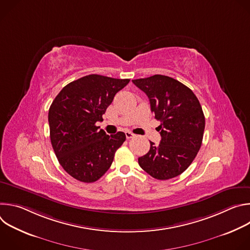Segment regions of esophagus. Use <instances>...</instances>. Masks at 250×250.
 <instances>
[{
  "instance_id": "1",
  "label": "esophagus",
  "mask_w": 250,
  "mask_h": 250,
  "mask_svg": "<svg viewBox=\"0 0 250 250\" xmlns=\"http://www.w3.org/2000/svg\"><path fill=\"white\" fill-rule=\"evenodd\" d=\"M125 133V136H126V138H127V139L132 138V137L134 136V134H133L131 131H128V130H126Z\"/></svg>"
}]
</instances>
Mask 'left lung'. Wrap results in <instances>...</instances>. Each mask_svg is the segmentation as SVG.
<instances>
[{
	"instance_id": "obj_1",
	"label": "left lung",
	"mask_w": 250,
	"mask_h": 250,
	"mask_svg": "<svg viewBox=\"0 0 250 250\" xmlns=\"http://www.w3.org/2000/svg\"><path fill=\"white\" fill-rule=\"evenodd\" d=\"M132 83L147 95L151 112L161 123L160 144L150 141L149 151L138 158V164L155 179H171L190 166L202 146L201 104L191 89L168 76L153 75Z\"/></svg>"
}]
</instances>
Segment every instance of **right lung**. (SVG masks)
<instances>
[{
  "mask_svg": "<svg viewBox=\"0 0 250 250\" xmlns=\"http://www.w3.org/2000/svg\"><path fill=\"white\" fill-rule=\"evenodd\" d=\"M128 82L92 74L69 83L53 100L48 112L51 145L60 165L76 180H99L125 140L123 131L105 134L96 123Z\"/></svg>",
  "mask_w": 250,
  "mask_h": 250,
  "instance_id": "right-lung-1",
  "label": "right lung"
}]
</instances>
